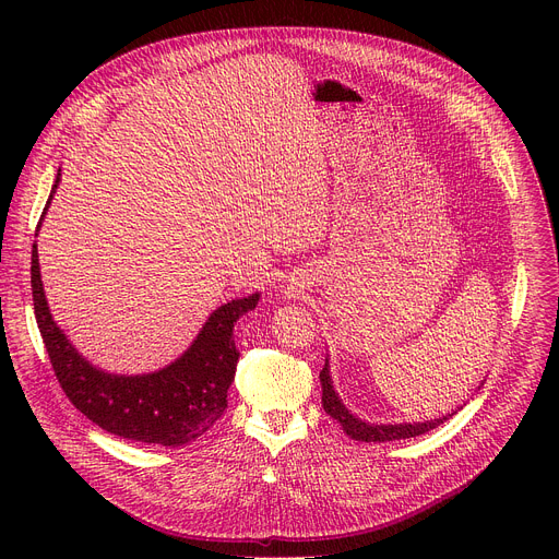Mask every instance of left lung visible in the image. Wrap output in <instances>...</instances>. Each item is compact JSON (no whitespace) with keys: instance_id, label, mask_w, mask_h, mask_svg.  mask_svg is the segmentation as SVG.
Wrapping results in <instances>:
<instances>
[{"instance_id":"8db88e82","label":"left lung","mask_w":559,"mask_h":559,"mask_svg":"<svg viewBox=\"0 0 559 559\" xmlns=\"http://www.w3.org/2000/svg\"><path fill=\"white\" fill-rule=\"evenodd\" d=\"M321 384H323V409L341 423L343 431L360 442H389V440H405V438H416L423 436L436 427H440L444 420H449L453 414L436 418V420H427V423H414V425H369L362 423L360 418H356L354 414H349V409L341 403L338 393L334 391L332 384V376H330V360L325 358V367L321 371Z\"/></svg>"}]
</instances>
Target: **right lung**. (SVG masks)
<instances>
[{
	"label": "right lung",
	"mask_w": 559,
	"mask_h": 559,
	"mask_svg": "<svg viewBox=\"0 0 559 559\" xmlns=\"http://www.w3.org/2000/svg\"><path fill=\"white\" fill-rule=\"evenodd\" d=\"M57 183L59 173L50 199ZM31 285L35 318L55 376L68 401L104 431L145 444L181 447L201 438L227 409V389L238 362L234 325L257 307L259 294L229 300L212 311L188 352L168 367L154 373L117 376L93 367L52 321L37 243H33Z\"/></svg>",
	"instance_id": "obj_1"
}]
</instances>
